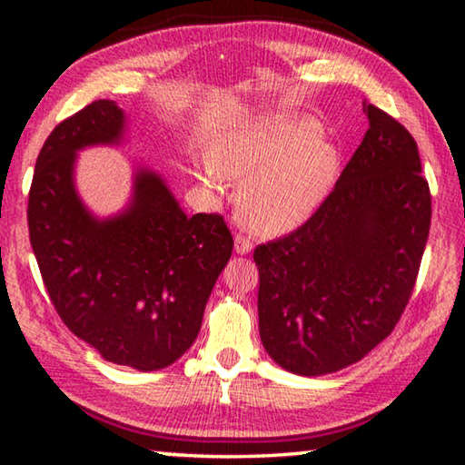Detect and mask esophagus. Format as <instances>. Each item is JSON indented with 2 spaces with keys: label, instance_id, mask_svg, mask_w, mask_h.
I'll return each mask as SVG.
<instances>
[{
  "label": "esophagus",
  "instance_id": "obj_1",
  "mask_svg": "<svg viewBox=\"0 0 465 465\" xmlns=\"http://www.w3.org/2000/svg\"><path fill=\"white\" fill-rule=\"evenodd\" d=\"M252 246H254V242H252L248 235H242V233L235 235V242H233L235 254H248V252L252 250Z\"/></svg>",
  "mask_w": 465,
  "mask_h": 465
}]
</instances>
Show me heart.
I'll return each instance as SVG.
<instances>
[{"label":"heart","instance_id":"1","mask_svg":"<svg viewBox=\"0 0 465 465\" xmlns=\"http://www.w3.org/2000/svg\"><path fill=\"white\" fill-rule=\"evenodd\" d=\"M338 174V149L310 116H272L225 129L203 166V180L225 193L246 180L240 217L258 233L291 230L324 201Z\"/></svg>","mask_w":465,"mask_h":465}]
</instances>
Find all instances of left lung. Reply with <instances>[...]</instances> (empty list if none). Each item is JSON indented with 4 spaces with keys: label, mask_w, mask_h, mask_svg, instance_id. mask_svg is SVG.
<instances>
[{
    "label": "left lung",
    "mask_w": 465,
    "mask_h": 465,
    "mask_svg": "<svg viewBox=\"0 0 465 465\" xmlns=\"http://www.w3.org/2000/svg\"><path fill=\"white\" fill-rule=\"evenodd\" d=\"M369 129L308 222L256 246L258 328L297 375L357 363L391 334L419 277L430 191L404 124L363 102Z\"/></svg>",
    "instance_id": "8db88e82"
}]
</instances>
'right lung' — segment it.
<instances>
[{
	"label": "right lung",
	"mask_w": 465,
	"mask_h": 465,
	"mask_svg": "<svg viewBox=\"0 0 465 465\" xmlns=\"http://www.w3.org/2000/svg\"><path fill=\"white\" fill-rule=\"evenodd\" d=\"M123 110L96 100L46 137L28 193V232L51 302L110 363L155 371L191 349L233 250L222 215L188 217L163 180L135 174L127 211L92 217L74 186L75 153L119 143Z\"/></svg>",
	"instance_id": "1"
}]
</instances>
